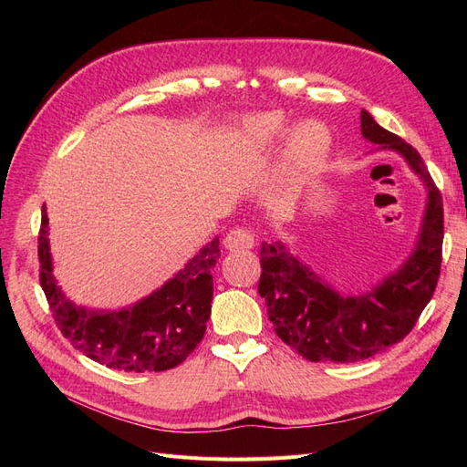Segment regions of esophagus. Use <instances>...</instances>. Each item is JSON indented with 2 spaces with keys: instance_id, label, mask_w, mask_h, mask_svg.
<instances>
[{
  "instance_id": "1",
  "label": "esophagus",
  "mask_w": 467,
  "mask_h": 467,
  "mask_svg": "<svg viewBox=\"0 0 467 467\" xmlns=\"http://www.w3.org/2000/svg\"><path fill=\"white\" fill-rule=\"evenodd\" d=\"M223 245L230 251L251 249L255 247V235H253V232L247 228H234L228 235L223 237Z\"/></svg>"
}]
</instances>
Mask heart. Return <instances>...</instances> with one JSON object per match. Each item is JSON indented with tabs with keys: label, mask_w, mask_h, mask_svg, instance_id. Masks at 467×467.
Returning a JSON list of instances; mask_svg holds the SVG:
<instances>
[{
	"label": "heart",
	"mask_w": 467,
	"mask_h": 467,
	"mask_svg": "<svg viewBox=\"0 0 467 467\" xmlns=\"http://www.w3.org/2000/svg\"><path fill=\"white\" fill-rule=\"evenodd\" d=\"M288 119L280 110L257 112L245 120V142L249 146H266L275 142L286 130ZM329 148L327 126L317 119H304L296 122L286 134L285 165L282 177L286 182L298 181L309 167H314Z\"/></svg>",
	"instance_id": "b5f03b06"
}]
</instances>
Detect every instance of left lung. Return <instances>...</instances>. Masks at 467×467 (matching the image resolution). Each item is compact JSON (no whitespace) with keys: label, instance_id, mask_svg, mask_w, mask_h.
<instances>
[{"label":"left lung","instance_id":"1","mask_svg":"<svg viewBox=\"0 0 467 467\" xmlns=\"http://www.w3.org/2000/svg\"><path fill=\"white\" fill-rule=\"evenodd\" d=\"M364 140L400 153L427 189V206L411 255L362 294H341L282 242L263 244L259 294L276 335L312 362H360L403 341L431 302L442 263V196L419 151L360 112Z\"/></svg>","mask_w":467,"mask_h":467}]
</instances>
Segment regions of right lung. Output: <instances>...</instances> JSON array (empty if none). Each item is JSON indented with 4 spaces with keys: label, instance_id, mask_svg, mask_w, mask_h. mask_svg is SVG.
Returning a JSON list of instances; mask_svg holds the SVG:
<instances>
[{
    "label": "right lung",
    "instance_id": "obj_1",
    "mask_svg": "<svg viewBox=\"0 0 467 467\" xmlns=\"http://www.w3.org/2000/svg\"><path fill=\"white\" fill-rule=\"evenodd\" d=\"M220 259L214 237L173 278L134 306L91 309L74 304L52 273L48 216L38 232L40 286L62 335L91 360L112 370L163 372L175 368L202 341L214 292L212 268Z\"/></svg>",
    "mask_w": 467,
    "mask_h": 467
}]
</instances>
